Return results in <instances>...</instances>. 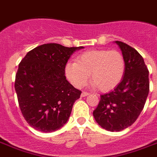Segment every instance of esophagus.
Segmentation results:
<instances>
[{
    "mask_svg": "<svg viewBox=\"0 0 157 157\" xmlns=\"http://www.w3.org/2000/svg\"><path fill=\"white\" fill-rule=\"evenodd\" d=\"M87 95H89L88 92H85V91H83V92L81 93V97H86V96Z\"/></svg>",
    "mask_w": 157,
    "mask_h": 157,
    "instance_id": "1",
    "label": "esophagus"
}]
</instances>
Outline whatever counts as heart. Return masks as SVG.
<instances>
[{"instance_id": "obj_1", "label": "heart", "mask_w": 157, "mask_h": 157, "mask_svg": "<svg viewBox=\"0 0 157 157\" xmlns=\"http://www.w3.org/2000/svg\"><path fill=\"white\" fill-rule=\"evenodd\" d=\"M125 62L118 50H95L87 51L76 58V63H67L65 74L72 86L81 88L90 79L99 90L107 92L121 81Z\"/></svg>"}]
</instances>
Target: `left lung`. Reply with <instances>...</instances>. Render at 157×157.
Here are the masks:
<instances>
[{"label": "left lung", "mask_w": 157, "mask_h": 157, "mask_svg": "<svg viewBox=\"0 0 157 157\" xmlns=\"http://www.w3.org/2000/svg\"><path fill=\"white\" fill-rule=\"evenodd\" d=\"M125 62L121 83L100 96L93 112L96 122L108 131H121L130 126L144 109L149 93V71L143 57L135 49L116 40Z\"/></svg>", "instance_id": "left-lung-1"}]
</instances>
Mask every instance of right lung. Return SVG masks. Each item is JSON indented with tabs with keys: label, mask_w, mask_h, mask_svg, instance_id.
I'll list each match as a JSON object with an SVG mask.
<instances>
[{
	"label": "right lung",
	"mask_w": 157,
	"mask_h": 157,
	"mask_svg": "<svg viewBox=\"0 0 157 157\" xmlns=\"http://www.w3.org/2000/svg\"><path fill=\"white\" fill-rule=\"evenodd\" d=\"M83 48L44 44L30 50L18 64L14 89L30 126L49 133L66 124L81 91L67 81L65 67L71 54Z\"/></svg>",
	"instance_id": "right-lung-1"
}]
</instances>
